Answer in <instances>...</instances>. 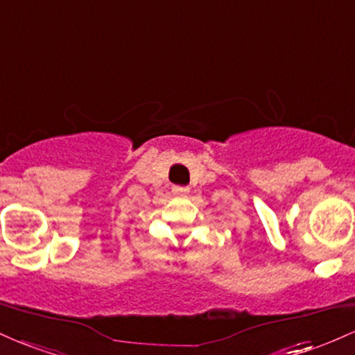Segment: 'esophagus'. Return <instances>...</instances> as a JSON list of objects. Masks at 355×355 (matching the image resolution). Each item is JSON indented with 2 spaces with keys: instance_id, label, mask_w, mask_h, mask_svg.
<instances>
[{
  "instance_id": "obj_1",
  "label": "esophagus",
  "mask_w": 355,
  "mask_h": 355,
  "mask_svg": "<svg viewBox=\"0 0 355 355\" xmlns=\"http://www.w3.org/2000/svg\"><path fill=\"white\" fill-rule=\"evenodd\" d=\"M172 191L173 195H177V197H187V195L190 193V190L187 189V187H173Z\"/></svg>"
}]
</instances>
